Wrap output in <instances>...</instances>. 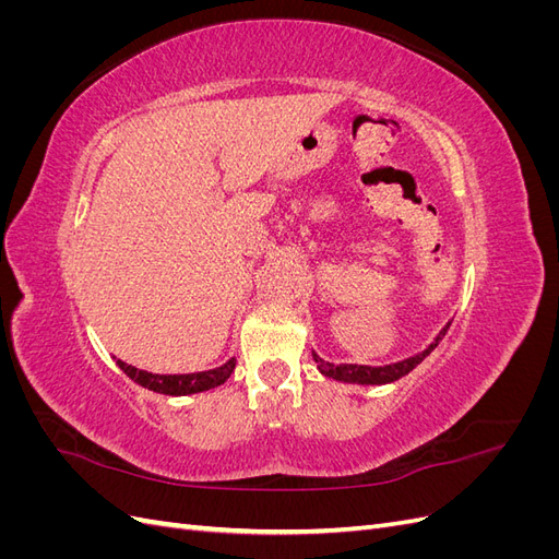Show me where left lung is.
I'll return each mask as SVG.
<instances>
[{"instance_id":"1","label":"left lung","mask_w":559,"mask_h":559,"mask_svg":"<svg viewBox=\"0 0 559 559\" xmlns=\"http://www.w3.org/2000/svg\"><path fill=\"white\" fill-rule=\"evenodd\" d=\"M448 329H450V321H448V326L433 337V343L425 352H419V354H415V357H408V359H403V361L389 364V366H359V364H341V366H335V364H329V361H324L321 357H317L314 352H312V357L317 361L319 373L326 376V378L341 380V382H354V384H386V382H394V380H399L403 376H408L417 364L425 361L429 354L436 349V345L443 341V335L448 333Z\"/></svg>"}]
</instances>
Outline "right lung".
<instances>
[{"label":"right lung","mask_w":559,"mask_h":559,"mask_svg":"<svg viewBox=\"0 0 559 559\" xmlns=\"http://www.w3.org/2000/svg\"><path fill=\"white\" fill-rule=\"evenodd\" d=\"M118 368L123 373L142 384L144 389H151L156 394L165 396H186V394H198V392H207V389H214L218 384H224L230 373L235 370V357L228 359L224 366L212 368V370H200V373H183V376H158V373H148V370L134 368L121 359H116Z\"/></svg>","instance_id":"right-lung-1"}]
</instances>
